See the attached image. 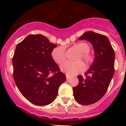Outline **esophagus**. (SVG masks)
Masks as SVG:
<instances>
[{"label":"esophagus","mask_w":126,"mask_h":126,"mask_svg":"<svg viewBox=\"0 0 126 126\" xmlns=\"http://www.w3.org/2000/svg\"><path fill=\"white\" fill-rule=\"evenodd\" d=\"M69 78H70V76H68V75H66V79L67 80L69 79Z\"/></svg>","instance_id":"1"}]
</instances>
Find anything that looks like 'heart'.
Returning a JSON list of instances; mask_svg holds the SVG:
<instances>
[{
    "instance_id": "heart-1",
    "label": "heart",
    "mask_w": 126,
    "mask_h": 126,
    "mask_svg": "<svg viewBox=\"0 0 126 126\" xmlns=\"http://www.w3.org/2000/svg\"><path fill=\"white\" fill-rule=\"evenodd\" d=\"M75 48L78 49L81 52L80 55L79 57L78 60L82 58L85 61L87 65H90L94 62V57L93 54L89 52L90 46L85 42H79L74 46ZM51 56L53 60L57 64H61L66 58V52L64 46H58L54 48L51 52ZM85 69V66L82 62H66L60 66L61 71L66 74L72 76L77 74L79 72L83 71Z\"/></svg>"
}]
</instances>
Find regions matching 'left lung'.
<instances>
[{"label":"left lung","instance_id":"left-lung-1","mask_svg":"<svg viewBox=\"0 0 126 126\" xmlns=\"http://www.w3.org/2000/svg\"><path fill=\"white\" fill-rule=\"evenodd\" d=\"M79 39H87L92 44L95 57L86 77L77 76L79 84L73 88V94L79 104L90 105L101 99L109 87L115 72V52L105 35L87 32Z\"/></svg>","mask_w":126,"mask_h":126}]
</instances>
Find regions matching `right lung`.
Wrapping results in <instances>:
<instances>
[{
  "label": "right lung",
  "mask_w": 126,
  "mask_h": 126,
  "mask_svg": "<svg viewBox=\"0 0 126 126\" xmlns=\"http://www.w3.org/2000/svg\"><path fill=\"white\" fill-rule=\"evenodd\" d=\"M56 46L40 34L29 35L16 46L13 57L14 80L24 97L35 105L51 104L66 80L51 56Z\"/></svg>",
  "instance_id": "add662e5"
}]
</instances>
